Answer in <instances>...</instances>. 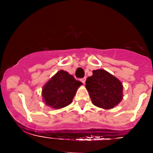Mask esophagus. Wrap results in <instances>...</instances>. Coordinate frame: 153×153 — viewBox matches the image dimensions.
<instances>
[{
    "label": "esophagus",
    "instance_id": "1",
    "mask_svg": "<svg viewBox=\"0 0 153 153\" xmlns=\"http://www.w3.org/2000/svg\"><path fill=\"white\" fill-rule=\"evenodd\" d=\"M81 82L83 83V84H85V82H86V78H81Z\"/></svg>",
    "mask_w": 153,
    "mask_h": 153
}]
</instances>
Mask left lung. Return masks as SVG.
Listing matches in <instances>:
<instances>
[{
  "label": "left lung",
  "mask_w": 153,
  "mask_h": 153,
  "mask_svg": "<svg viewBox=\"0 0 153 153\" xmlns=\"http://www.w3.org/2000/svg\"><path fill=\"white\" fill-rule=\"evenodd\" d=\"M92 75L86 81L92 104L105 109H112L123 98V85L121 81L102 69L92 71Z\"/></svg>",
  "instance_id": "left-lung-1"
}]
</instances>
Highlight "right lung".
Listing matches in <instances>:
<instances>
[{"mask_svg": "<svg viewBox=\"0 0 153 153\" xmlns=\"http://www.w3.org/2000/svg\"><path fill=\"white\" fill-rule=\"evenodd\" d=\"M81 84V81L75 80L66 71H58L43 87V100L46 105L53 109L65 107L72 103Z\"/></svg>", "mask_w": 153, "mask_h": 153, "instance_id": "obj_1", "label": "right lung"}]
</instances>
